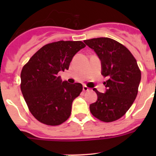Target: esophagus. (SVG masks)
<instances>
[{"label": "esophagus", "instance_id": "esophagus-1", "mask_svg": "<svg viewBox=\"0 0 156 156\" xmlns=\"http://www.w3.org/2000/svg\"><path fill=\"white\" fill-rule=\"evenodd\" d=\"M89 90H90L89 87H87V86H85V85L83 86V90H84V91H88Z\"/></svg>", "mask_w": 156, "mask_h": 156}]
</instances>
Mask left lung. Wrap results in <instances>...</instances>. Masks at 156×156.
<instances>
[{
  "instance_id": "obj_1",
  "label": "left lung",
  "mask_w": 156,
  "mask_h": 156,
  "mask_svg": "<svg viewBox=\"0 0 156 156\" xmlns=\"http://www.w3.org/2000/svg\"><path fill=\"white\" fill-rule=\"evenodd\" d=\"M101 62V74L107 77L106 90L97 94L95 103L90 105L93 115L104 122L118 120L127 112L136 99L141 72L132 53L122 44L108 37L85 40Z\"/></svg>"
}]
</instances>
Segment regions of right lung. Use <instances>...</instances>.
<instances>
[{
	"label": "right lung",
	"instance_id": "right-lung-1",
	"mask_svg": "<svg viewBox=\"0 0 156 156\" xmlns=\"http://www.w3.org/2000/svg\"><path fill=\"white\" fill-rule=\"evenodd\" d=\"M85 47L80 41L48 44L23 66L22 93L31 113L41 123L59 125L70 116L72 102L82 91V84L62 81L58 73L68 70L73 56Z\"/></svg>",
	"mask_w": 156,
	"mask_h": 156
}]
</instances>
